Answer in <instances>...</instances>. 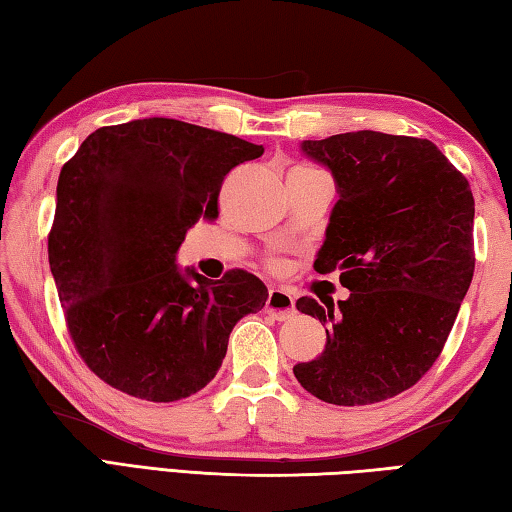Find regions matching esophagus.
<instances>
[{"mask_svg":"<svg viewBox=\"0 0 512 512\" xmlns=\"http://www.w3.org/2000/svg\"><path fill=\"white\" fill-rule=\"evenodd\" d=\"M265 312L272 314L278 321H285V318L294 316L296 307H294V296L285 292L281 287H272L267 294V301H265Z\"/></svg>","mask_w":512,"mask_h":512,"instance_id":"obj_1","label":"esophagus"}]
</instances>
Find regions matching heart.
<instances>
[{"instance_id": "obj_1", "label": "heart", "mask_w": 512, "mask_h": 512, "mask_svg": "<svg viewBox=\"0 0 512 512\" xmlns=\"http://www.w3.org/2000/svg\"><path fill=\"white\" fill-rule=\"evenodd\" d=\"M310 171H314V169H310V167H296L292 173H310ZM292 173H289V176H292Z\"/></svg>"}]
</instances>
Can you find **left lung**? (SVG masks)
Listing matches in <instances>:
<instances>
[{
    "mask_svg": "<svg viewBox=\"0 0 512 512\" xmlns=\"http://www.w3.org/2000/svg\"><path fill=\"white\" fill-rule=\"evenodd\" d=\"M301 149L339 189L314 269H339L350 298L336 307L298 298L327 343L294 374L325 403L370 406L412 388L439 359L475 272V198L423 138L352 131Z\"/></svg>",
    "mask_w": 512,
    "mask_h": 512,
    "instance_id": "1",
    "label": "left lung"
}]
</instances>
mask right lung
I'll use <instances>...</instances> for the list:
<instances>
[{
  "mask_svg": "<svg viewBox=\"0 0 512 512\" xmlns=\"http://www.w3.org/2000/svg\"><path fill=\"white\" fill-rule=\"evenodd\" d=\"M263 151L147 118L93 131L62 167L48 263L77 354L111 388L191 397L223 365L234 325L265 307L267 287L245 269L209 281L176 265L187 229L218 218L227 173Z\"/></svg>",
  "mask_w": 512,
  "mask_h": 512,
  "instance_id": "1",
  "label": "right lung"
}]
</instances>
